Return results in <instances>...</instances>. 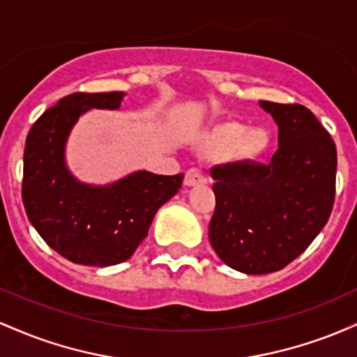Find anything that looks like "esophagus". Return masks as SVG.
<instances>
[{
  "label": "esophagus",
  "mask_w": 357,
  "mask_h": 357,
  "mask_svg": "<svg viewBox=\"0 0 357 357\" xmlns=\"http://www.w3.org/2000/svg\"><path fill=\"white\" fill-rule=\"evenodd\" d=\"M203 181L204 174L202 169H198V167H191V169H188L186 174H184V184H186V186H196V184Z\"/></svg>",
  "instance_id": "1"
}]
</instances>
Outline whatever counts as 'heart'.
<instances>
[{
  "label": "heart",
  "mask_w": 357,
  "mask_h": 357,
  "mask_svg": "<svg viewBox=\"0 0 357 357\" xmlns=\"http://www.w3.org/2000/svg\"><path fill=\"white\" fill-rule=\"evenodd\" d=\"M203 151L221 154L231 161L255 159L267 149L268 134L261 127H247L236 121L220 122L208 129L199 139Z\"/></svg>",
  "instance_id": "heart-1"
}]
</instances>
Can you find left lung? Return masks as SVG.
<instances>
[{
  "label": "left lung",
  "instance_id": "obj_1",
  "mask_svg": "<svg viewBox=\"0 0 357 357\" xmlns=\"http://www.w3.org/2000/svg\"><path fill=\"white\" fill-rule=\"evenodd\" d=\"M278 126L267 165L215 166L211 247L228 267L261 275L304 253L334 206L337 151L331 134L301 104L260 100Z\"/></svg>",
  "mask_w": 357,
  "mask_h": 357
}]
</instances>
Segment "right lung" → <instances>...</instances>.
<instances>
[{
	"instance_id": "add662e5",
	"label": "right lung",
	"mask_w": 357,
	"mask_h": 357,
	"mask_svg": "<svg viewBox=\"0 0 357 357\" xmlns=\"http://www.w3.org/2000/svg\"><path fill=\"white\" fill-rule=\"evenodd\" d=\"M122 92H75L31 126L23 155L22 198L40 236L67 260L109 267L132 257L155 211L179 191L183 174L137 171L110 186H87L63 162L68 132L90 107L117 109Z\"/></svg>"
}]
</instances>
